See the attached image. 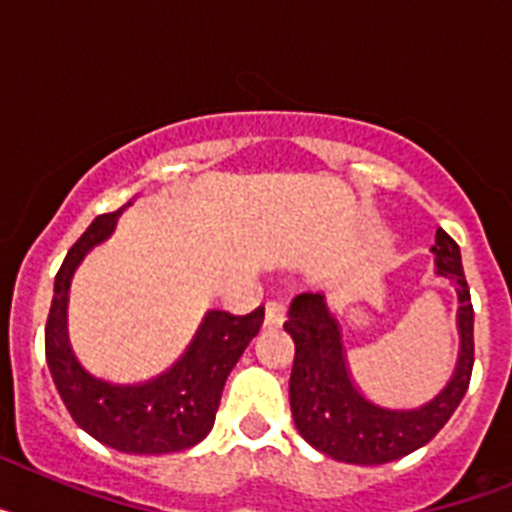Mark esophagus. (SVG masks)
<instances>
[{
	"label": "esophagus",
	"instance_id": "1",
	"mask_svg": "<svg viewBox=\"0 0 512 512\" xmlns=\"http://www.w3.org/2000/svg\"><path fill=\"white\" fill-rule=\"evenodd\" d=\"M284 315H287V307H284L282 302H277V300L266 302L264 325L266 328H279V325L284 323Z\"/></svg>",
	"mask_w": 512,
	"mask_h": 512
}]
</instances>
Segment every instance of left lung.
I'll return each instance as SVG.
<instances>
[{
  "label": "left lung",
  "instance_id": "left-lung-1",
  "mask_svg": "<svg viewBox=\"0 0 512 512\" xmlns=\"http://www.w3.org/2000/svg\"><path fill=\"white\" fill-rule=\"evenodd\" d=\"M436 274L459 297V361L451 382L420 408H384L366 400L351 382L341 330L323 295H297L284 323L295 341L289 405L300 436L312 449L346 464H387L425 446L467 395L474 366V310L461 253L446 230H436Z\"/></svg>",
  "mask_w": 512,
  "mask_h": 512
}]
</instances>
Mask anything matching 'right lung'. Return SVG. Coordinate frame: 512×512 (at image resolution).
<instances>
[{
    "mask_svg": "<svg viewBox=\"0 0 512 512\" xmlns=\"http://www.w3.org/2000/svg\"><path fill=\"white\" fill-rule=\"evenodd\" d=\"M125 207L99 215L66 253L53 284L45 359L63 405L89 436L122 454H174L212 431L225 379L259 333L264 307L248 315L210 310L182 359L148 382L120 384L87 372L69 343L71 279L84 256L110 238Z\"/></svg>",
    "mask_w": 512,
    "mask_h": 512,
    "instance_id": "right-lung-1",
    "label": "right lung"
}]
</instances>
